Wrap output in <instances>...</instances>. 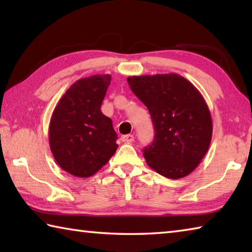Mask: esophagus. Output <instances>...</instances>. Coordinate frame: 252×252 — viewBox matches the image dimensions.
Returning <instances> with one entry per match:
<instances>
[{
	"mask_svg": "<svg viewBox=\"0 0 252 252\" xmlns=\"http://www.w3.org/2000/svg\"><path fill=\"white\" fill-rule=\"evenodd\" d=\"M121 141L125 143H132L134 141V136L132 134H126V135H122L121 136Z\"/></svg>",
	"mask_w": 252,
	"mask_h": 252,
	"instance_id": "34e87169",
	"label": "esophagus"
}]
</instances>
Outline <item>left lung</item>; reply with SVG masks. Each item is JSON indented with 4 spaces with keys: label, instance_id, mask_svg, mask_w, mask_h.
Wrapping results in <instances>:
<instances>
[{
    "label": "left lung",
    "instance_id": "left-lung-1",
    "mask_svg": "<svg viewBox=\"0 0 252 252\" xmlns=\"http://www.w3.org/2000/svg\"><path fill=\"white\" fill-rule=\"evenodd\" d=\"M127 83L155 126L153 142L143 150L148 165L169 179L190 174L212 138L211 114L201 93L176 73L129 76Z\"/></svg>",
    "mask_w": 252,
    "mask_h": 252
}]
</instances>
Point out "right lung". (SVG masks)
<instances>
[{"label": "right lung", "instance_id": "obj_1", "mask_svg": "<svg viewBox=\"0 0 252 252\" xmlns=\"http://www.w3.org/2000/svg\"><path fill=\"white\" fill-rule=\"evenodd\" d=\"M110 82V74L78 80L60 99L51 117V151L60 167L74 177L93 176L118 149L112 121L101 112Z\"/></svg>", "mask_w": 252, "mask_h": 252}]
</instances>
